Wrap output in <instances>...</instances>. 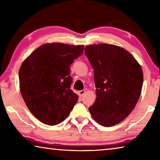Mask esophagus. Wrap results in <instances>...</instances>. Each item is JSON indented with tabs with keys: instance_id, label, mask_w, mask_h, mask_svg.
<instances>
[{
	"instance_id": "obj_1",
	"label": "esophagus",
	"mask_w": 160,
	"mask_h": 160,
	"mask_svg": "<svg viewBox=\"0 0 160 160\" xmlns=\"http://www.w3.org/2000/svg\"><path fill=\"white\" fill-rule=\"evenodd\" d=\"M85 90H80V91H79L78 92V94H79V96L80 97H82L83 95H84V94L85 93Z\"/></svg>"
}]
</instances>
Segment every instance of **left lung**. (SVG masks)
I'll return each mask as SVG.
<instances>
[{
  "instance_id": "8db88e82",
  "label": "left lung",
  "mask_w": 160,
  "mask_h": 160,
  "mask_svg": "<svg viewBox=\"0 0 160 160\" xmlns=\"http://www.w3.org/2000/svg\"><path fill=\"white\" fill-rule=\"evenodd\" d=\"M85 55L93 68L97 98L89 111L100 125L120 123L136 105L141 93V66L128 51L107 44L88 46Z\"/></svg>"
}]
</instances>
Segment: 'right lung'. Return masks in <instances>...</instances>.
<instances>
[{
  "label": "right lung",
  "instance_id": "add662e5",
  "mask_svg": "<svg viewBox=\"0 0 160 160\" xmlns=\"http://www.w3.org/2000/svg\"><path fill=\"white\" fill-rule=\"evenodd\" d=\"M84 46L44 44L34 51L19 70L20 89L27 107L43 123L57 125L66 119L78 96L70 90V66Z\"/></svg>",
  "mask_w": 160,
  "mask_h": 160
}]
</instances>
